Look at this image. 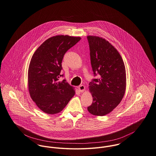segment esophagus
<instances>
[{"label": "esophagus", "instance_id": "esophagus-1", "mask_svg": "<svg viewBox=\"0 0 156 156\" xmlns=\"http://www.w3.org/2000/svg\"><path fill=\"white\" fill-rule=\"evenodd\" d=\"M78 90H79V91H80L81 93H83V92H84V91H85V86L83 85H81L79 86Z\"/></svg>", "mask_w": 156, "mask_h": 156}]
</instances>
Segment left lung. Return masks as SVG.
I'll list each match as a JSON object with an SVG mask.
<instances>
[{"label": "left lung", "instance_id": "obj_1", "mask_svg": "<svg viewBox=\"0 0 156 156\" xmlns=\"http://www.w3.org/2000/svg\"><path fill=\"white\" fill-rule=\"evenodd\" d=\"M91 64L94 76L89 83L93 103L88 112L96 116H105L116 108L126 90V71L122 58L106 40L97 36H87Z\"/></svg>", "mask_w": 156, "mask_h": 156}]
</instances>
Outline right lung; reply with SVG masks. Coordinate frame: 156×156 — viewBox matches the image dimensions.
I'll return each mask as SVG.
<instances>
[{
    "instance_id": "add662e5",
    "label": "right lung",
    "mask_w": 156,
    "mask_h": 156,
    "mask_svg": "<svg viewBox=\"0 0 156 156\" xmlns=\"http://www.w3.org/2000/svg\"><path fill=\"white\" fill-rule=\"evenodd\" d=\"M80 37L53 36L33 54L28 72L30 95L40 110L48 114L61 112L75 95L74 88L66 80L59 81L64 55L76 44Z\"/></svg>"
}]
</instances>
